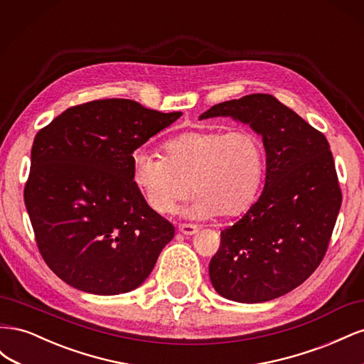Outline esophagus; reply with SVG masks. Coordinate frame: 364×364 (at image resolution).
Wrapping results in <instances>:
<instances>
[{"mask_svg": "<svg viewBox=\"0 0 364 364\" xmlns=\"http://www.w3.org/2000/svg\"><path fill=\"white\" fill-rule=\"evenodd\" d=\"M179 232L186 237H191V235L199 232V228H197L196 225H179Z\"/></svg>", "mask_w": 364, "mask_h": 364, "instance_id": "1", "label": "esophagus"}]
</instances>
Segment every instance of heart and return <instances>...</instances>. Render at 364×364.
<instances>
[{
	"label": "heart",
	"mask_w": 364,
	"mask_h": 364,
	"mask_svg": "<svg viewBox=\"0 0 364 364\" xmlns=\"http://www.w3.org/2000/svg\"><path fill=\"white\" fill-rule=\"evenodd\" d=\"M264 165L262 141L246 127L185 132L165 142L164 158L142 149L130 155L132 182L147 206L173 213L193 188L194 199L183 209L191 218L245 211L257 197Z\"/></svg>",
	"instance_id": "b5f03b06"
}]
</instances>
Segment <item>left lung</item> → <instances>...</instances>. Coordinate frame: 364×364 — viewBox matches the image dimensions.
Returning a JSON list of instances; mask_svg holds the SVG:
<instances>
[{
  "mask_svg": "<svg viewBox=\"0 0 364 364\" xmlns=\"http://www.w3.org/2000/svg\"><path fill=\"white\" fill-rule=\"evenodd\" d=\"M229 117L262 138L264 188L247 213L222 230L209 279L229 301L259 304L291 291L323 259L341 205L323 134L270 94L218 103L199 119Z\"/></svg>",
  "mask_w": 364,
  "mask_h": 364,
  "instance_id": "1",
  "label": "left lung"
}]
</instances>
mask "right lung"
<instances>
[{"label":"right lung","mask_w":364,"mask_h":364,"mask_svg":"<svg viewBox=\"0 0 364 364\" xmlns=\"http://www.w3.org/2000/svg\"><path fill=\"white\" fill-rule=\"evenodd\" d=\"M181 115L107 98L38 132L24 200L42 258L71 287L112 296L149 278L174 226L135 188L130 155Z\"/></svg>","instance_id":"right-lung-1"}]
</instances>
